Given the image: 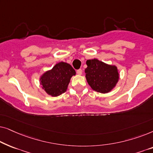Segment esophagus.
<instances>
[{
    "mask_svg": "<svg viewBox=\"0 0 153 153\" xmlns=\"http://www.w3.org/2000/svg\"><path fill=\"white\" fill-rule=\"evenodd\" d=\"M82 72H83V71H82V70H81V69H79V70H76V73L79 75L82 74Z\"/></svg>",
    "mask_w": 153,
    "mask_h": 153,
    "instance_id": "esophagus-1",
    "label": "esophagus"
}]
</instances>
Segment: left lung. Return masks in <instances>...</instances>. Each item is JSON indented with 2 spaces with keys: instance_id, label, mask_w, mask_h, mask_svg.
<instances>
[{
  "instance_id": "obj_1",
  "label": "left lung",
  "mask_w": 153,
  "mask_h": 153,
  "mask_svg": "<svg viewBox=\"0 0 153 153\" xmlns=\"http://www.w3.org/2000/svg\"><path fill=\"white\" fill-rule=\"evenodd\" d=\"M86 65L85 77L90 86L102 93L111 91L119 78L116 67L105 64L97 59L88 60Z\"/></svg>"
}]
</instances>
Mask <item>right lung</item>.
Returning a JSON list of instances; mask_svg holds the SVG:
<instances>
[{
  "label": "right lung",
  "mask_w": 153,
  "mask_h": 153,
  "mask_svg": "<svg viewBox=\"0 0 153 153\" xmlns=\"http://www.w3.org/2000/svg\"><path fill=\"white\" fill-rule=\"evenodd\" d=\"M76 72L70 64L60 62L42 76L41 84L49 95L56 97L65 93Z\"/></svg>",
  "instance_id": "right-lung-1"
}]
</instances>
